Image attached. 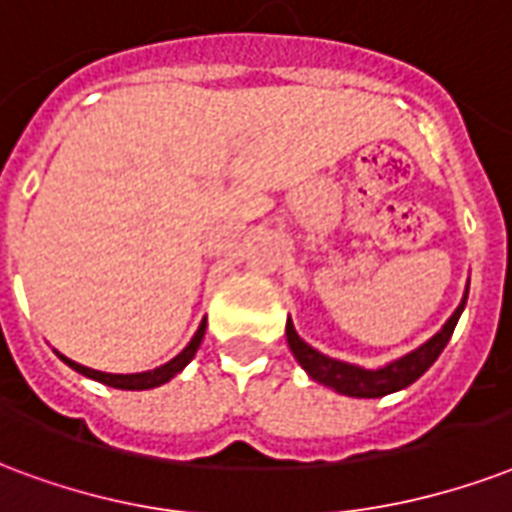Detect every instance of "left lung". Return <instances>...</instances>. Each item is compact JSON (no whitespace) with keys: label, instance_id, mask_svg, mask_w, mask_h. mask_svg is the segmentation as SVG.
Listing matches in <instances>:
<instances>
[{"label":"left lung","instance_id":"8db88e82","mask_svg":"<svg viewBox=\"0 0 512 512\" xmlns=\"http://www.w3.org/2000/svg\"><path fill=\"white\" fill-rule=\"evenodd\" d=\"M464 303H467V292H464L462 303L456 308L451 319L440 333H435L427 343H421L419 349L405 354L400 360L389 362L384 368H360V365H349V362L333 360L322 351H317L314 346H308L298 333H295V325L287 322V343H290L295 360L300 362V368L306 370L308 376L319 381L322 386H330L338 395L349 397H384L392 395V392H400L405 386H411L416 378H421L429 370V365L438 360L440 351L446 349V343L451 341L454 335V327L459 322L464 311Z\"/></svg>","mask_w":512,"mask_h":512}]
</instances>
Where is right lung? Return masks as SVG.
Segmentation results:
<instances>
[{"instance_id": "right-lung-1", "label": "right lung", "mask_w": 512, "mask_h": 512, "mask_svg": "<svg viewBox=\"0 0 512 512\" xmlns=\"http://www.w3.org/2000/svg\"><path fill=\"white\" fill-rule=\"evenodd\" d=\"M204 333H206V319L198 325V330H195L193 341L187 343L185 349L179 351L174 360H169L166 365H161V368L144 370V373H126V376H123V373H101V370L85 368V365H77V362L64 357V354H58V357H61L69 368L77 370V373H83V376L93 378V381L115 386V389H134V392H139V389H155V386L166 384V381H171V378L177 376L179 370L185 368L187 362L195 357V351H198V346H201V341H204Z\"/></svg>"}]
</instances>
